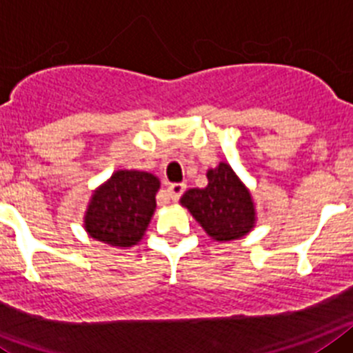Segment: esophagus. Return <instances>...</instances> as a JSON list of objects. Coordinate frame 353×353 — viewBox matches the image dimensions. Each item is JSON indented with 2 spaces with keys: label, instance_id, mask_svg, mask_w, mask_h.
Listing matches in <instances>:
<instances>
[{
  "label": "esophagus",
  "instance_id": "1",
  "mask_svg": "<svg viewBox=\"0 0 353 353\" xmlns=\"http://www.w3.org/2000/svg\"><path fill=\"white\" fill-rule=\"evenodd\" d=\"M185 190H186L185 183H174V185H170L167 188V194H168V197L172 199V201H179L181 195L185 194Z\"/></svg>",
  "mask_w": 353,
  "mask_h": 353
}]
</instances>
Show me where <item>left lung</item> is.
<instances>
[{
  "label": "left lung",
  "instance_id": "left-lung-1",
  "mask_svg": "<svg viewBox=\"0 0 353 353\" xmlns=\"http://www.w3.org/2000/svg\"><path fill=\"white\" fill-rule=\"evenodd\" d=\"M181 204L219 241L241 238L254 225L252 199L228 163L210 170L206 188L188 190Z\"/></svg>",
  "mask_w": 353,
  "mask_h": 353
}]
</instances>
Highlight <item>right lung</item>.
I'll use <instances>...</instances> for the list:
<instances>
[{
  "label": "right lung",
  "instance_id": "obj_1",
  "mask_svg": "<svg viewBox=\"0 0 353 353\" xmlns=\"http://www.w3.org/2000/svg\"><path fill=\"white\" fill-rule=\"evenodd\" d=\"M158 177L139 170H119L92 197L85 228L96 240L131 247L145 232L156 208Z\"/></svg>",
  "mask_w": 353,
  "mask_h": 353
}]
</instances>
